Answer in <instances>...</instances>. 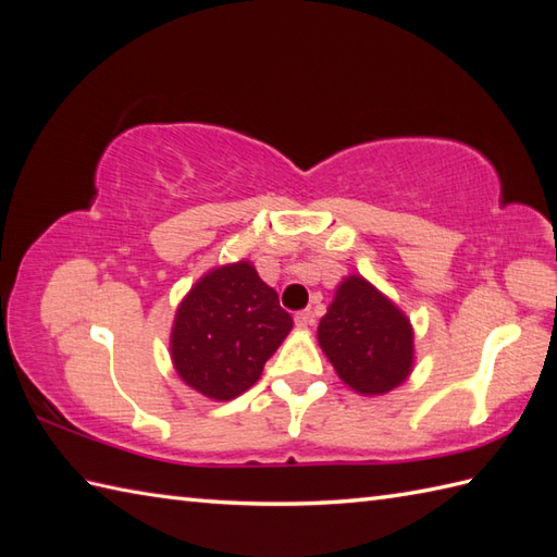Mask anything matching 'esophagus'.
<instances>
[{
	"label": "esophagus",
	"mask_w": 557,
	"mask_h": 557,
	"mask_svg": "<svg viewBox=\"0 0 557 557\" xmlns=\"http://www.w3.org/2000/svg\"><path fill=\"white\" fill-rule=\"evenodd\" d=\"M294 323H297V327H301V330H309L315 323V315L311 309L299 311L297 315H294Z\"/></svg>",
	"instance_id": "34e87169"
}]
</instances>
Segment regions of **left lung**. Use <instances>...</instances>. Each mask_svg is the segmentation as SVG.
<instances>
[{
    "label": "left lung",
    "mask_w": 557,
    "mask_h": 557,
    "mask_svg": "<svg viewBox=\"0 0 557 557\" xmlns=\"http://www.w3.org/2000/svg\"><path fill=\"white\" fill-rule=\"evenodd\" d=\"M318 342L342 381L361 395H385L411 373L409 318L359 275L337 287L318 325Z\"/></svg>",
    "instance_id": "obj_1"
}]
</instances>
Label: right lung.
I'll list each match as a JSON object with an SVG mask.
<instances>
[{"label": "right lung", "mask_w": 557, "mask_h": 557, "mask_svg": "<svg viewBox=\"0 0 557 557\" xmlns=\"http://www.w3.org/2000/svg\"><path fill=\"white\" fill-rule=\"evenodd\" d=\"M292 315L248 260L210 270L174 315L172 361L182 381L227 401L251 387L289 335Z\"/></svg>", "instance_id": "1"}]
</instances>
